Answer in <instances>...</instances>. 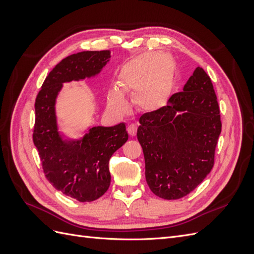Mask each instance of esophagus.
I'll list each match as a JSON object with an SVG mask.
<instances>
[{
	"mask_svg": "<svg viewBox=\"0 0 254 254\" xmlns=\"http://www.w3.org/2000/svg\"><path fill=\"white\" fill-rule=\"evenodd\" d=\"M136 129H137V127H136L135 124H130V125H128L127 131H128L129 135H130V136H134V135L136 134Z\"/></svg>",
	"mask_w": 254,
	"mask_h": 254,
	"instance_id": "34e87169",
	"label": "esophagus"
}]
</instances>
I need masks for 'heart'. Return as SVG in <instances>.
<instances>
[{
    "label": "heart",
    "instance_id": "heart-1",
    "mask_svg": "<svg viewBox=\"0 0 254 254\" xmlns=\"http://www.w3.org/2000/svg\"><path fill=\"white\" fill-rule=\"evenodd\" d=\"M173 72V60L158 53H146L128 61L121 68L118 84L125 93L134 94L133 102L142 111L152 112L160 109L165 103L168 90V79L162 81L168 71V63ZM108 105L117 112L127 109V101L119 89L108 92Z\"/></svg>",
    "mask_w": 254,
    "mask_h": 254
}]
</instances>
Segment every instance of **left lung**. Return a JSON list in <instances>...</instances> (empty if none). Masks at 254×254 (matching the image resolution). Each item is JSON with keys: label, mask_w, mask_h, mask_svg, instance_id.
I'll use <instances>...</instances> for the list:
<instances>
[{"label": "left lung", "mask_w": 254, "mask_h": 254, "mask_svg": "<svg viewBox=\"0 0 254 254\" xmlns=\"http://www.w3.org/2000/svg\"><path fill=\"white\" fill-rule=\"evenodd\" d=\"M211 78L196 67L183 91L160 109L144 113L137 128L145 177L155 195L175 200L190 194L212 170L221 131Z\"/></svg>", "instance_id": "left-lung-1"}]
</instances>
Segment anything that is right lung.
<instances>
[{"mask_svg": "<svg viewBox=\"0 0 254 254\" xmlns=\"http://www.w3.org/2000/svg\"><path fill=\"white\" fill-rule=\"evenodd\" d=\"M110 51H86L63 59L45 78L36 97L33 140L43 173L52 186L80 202H91L109 189V160L126 143L124 123L97 126L78 141H64L58 132L55 103L64 82L80 80L101 72Z\"/></svg>", "mask_w": 254, "mask_h": 254, "instance_id": "right-lung-1", "label": "right lung"}]
</instances>
